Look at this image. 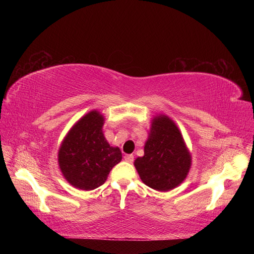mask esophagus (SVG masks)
<instances>
[{"instance_id":"34e87169","label":"esophagus","mask_w":254,"mask_h":254,"mask_svg":"<svg viewBox=\"0 0 254 254\" xmlns=\"http://www.w3.org/2000/svg\"><path fill=\"white\" fill-rule=\"evenodd\" d=\"M124 160L131 163L134 160V156H133V154H126V156H124Z\"/></svg>"}]
</instances>
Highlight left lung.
<instances>
[{"instance_id":"8db88e82","label":"left lung","mask_w":254,"mask_h":254,"mask_svg":"<svg viewBox=\"0 0 254 254\" xmlns=\"http://www.w3.org/2000/svg\"><path fill=\"white\" fill-rule=\"evenodd\" d=\"M142 182L159 191H168L179 186L189 173L191 156L178 127L167 115L152 119L144 156L134 161Z\"/></svg>"}]
</instances>
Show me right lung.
I'll return each mask as SVG.
<instances>
[{
  "mask_svg": "<svg viewBox=\"0 0 254 254\" xmlns=\"http://www.w3.org/2000/svg\"><path fill=\"white\" fill-rule=\"evenodd\" d=\"M103 124L104 117L91 111L74 124L60 145L59 168L75 188L92 190L100 187L122 160L121 150L111 147L103 134Z\"/></svg>",
  "mask_w": 254,
  "mask_h": 254,
  "instance_id": "add662e5",
  "label": "right lung"
}]
</instances>
